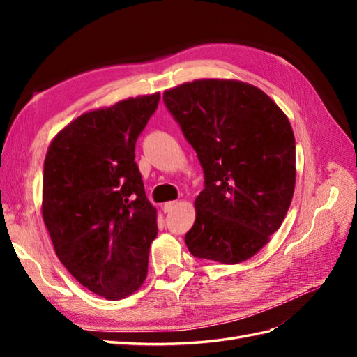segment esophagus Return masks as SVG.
Returning <instances> with one entry per match:
<instances>
[{
    "label": "esophagus",
    "mask_w": 357,
    "mask_h": 357,
    "mask_svg": "<svg viewBox=\"0 0 357 357\" xmlns=\"http://www.w3.org/2000/svg\"><path fill=\"white\" fill-rule=\"evenodd\" d=\"M176 205H177V201H168V202L164 204V207H162V208H164L165 213H169L172 208L176 207Z\"/></svg>",
    "instance_id": "esophagus-1"
}]
</instances>
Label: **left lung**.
I'll return each mask as SVG.
<instances>
[{
	"instance_id": "1",
	"label": "left lung",
	"mask_w": 357,
	"mask_h": 357,
	"mask_svg": "<svg viewBox=\"0 0 357 357\" xmlns=\"http://www.w3.org/2000/svg\"><path fill=\"white\" fill-rule=\"evenodd\" d=\"M164 102L204 169L189 252L228 265L247 261L282 226L294 198L287 116L256 86L228 79L183 83L164 92Z\"/></svg>"
}]
</instances>
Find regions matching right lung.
Returning a JSON list of instances; mask_svg holds the SVG:
<instances>
[{"label":"right lung","mask_w":357,"mask_h":357,"mask_svg":"<svg viewBox=\"0 0 357 357\" xmlns=\"http://www.w3.org/2000/svg\"><path fill=\"white\" fill-rule=\"evenodd\" d=\"M160 93L86 112L52 139L41 213L62 265L77 282L119 301L142 287L158 235L135 164V143Z\"/></svg>","instance_id":"right-lung-1"}]
</instances>
